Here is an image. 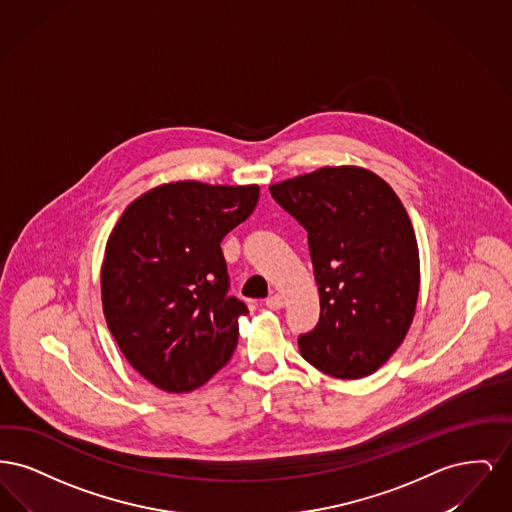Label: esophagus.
Instances as JSON below:
<instances>
[{"label": "esophagus", "instance_id": "34e87169", "mask_svg": "<svg viewBox=\"0 0 512 512\" xmlns=\"http://www.w3.org/2000/svg\"><path fill=\"white\" fill-rule=\"evenodd\" d=\"M268 309H272V311H276V309H282L284 307V297L280 295V293H274V295H270L267 301Z\"/></svg>", "mask_w": 512, "mask_h": 512}]
</instances>
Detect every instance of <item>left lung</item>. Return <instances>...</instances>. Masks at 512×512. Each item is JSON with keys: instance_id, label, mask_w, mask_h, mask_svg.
<instances>
[{"instance_id": "8db88e82", "label": "left lung", "mask_w": 512, "mask_h": 512, "mask_svg": "<svg viewBox=\"0 0 512 512\" xmlns=\"http://www.w3.org/2000/svg\"><path fill=\"white\" fill-rule=\"evenodd\" d=\"M268 190L307 230L320 293L317 326L297 338L301 357L341 380L372 374L405 340L418 299V245L403 203L359 167H324Z\"/></svg>"}]
</instances>
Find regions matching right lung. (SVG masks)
I'll use <instances>...</instances> for the list:
<instances>
[{
	"instance_id": "add662e5",
	"label": "right lung",
	"mask_w": 512,
	"mask_h": 512,
	"mask_svg": "<svg viewBox=\"0 0 512 512\" xmlns=\"http://www.w3.org/2000/svg\"><path fill=\"white\" fill-rule=\"evenodd\" d=\"M257 199L259 186L165 184L132 201L111 232L103 315L126 361L157 388L195 390L230 361L249 311L228 295L220 242Z\"/></svg>"
}]
</instances>
